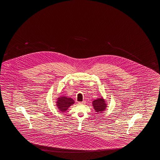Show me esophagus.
Returning <instances> with one entry per match:
<instances>
[{
    "label": "esophagus",
    "mask_w": 160,
    "mask_h": 160,
    "mask_svg": "<svg viewBox=\"0 0 160 160\" xmlns=\"http://www.w3.org/2000/svg\"><path fill=\"white\" fill-rule=\"evenodd\" d=\"M84 103V102H78V104H80V105H82Z\"/></svg>",
    "instance_id": "34e87169"
}]
</instances>
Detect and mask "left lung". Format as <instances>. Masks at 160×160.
<instances>
[{
    "label": "left lung",
    "mask_w": 160,
    "mask_h": 160,
    "mask_svg": "<svg viewBox=\"0 0 160 160\" xmlns=\"http://www.w3.org/2000/svg\"><path fill=\"white\" fill-rule=\"evenodd\" d=\"M92 105L97 113H101L104 112L107 108V103L102 97L97 98L92 102Z\"/></svg>",
    "instance_id": "left-lung-1"
}]
</instances>
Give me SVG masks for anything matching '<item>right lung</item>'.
I'll list each match as a JSON object with an SVG mask.
<instances>
[{"label": "right lung", "mask_w": 160, "mask_h": 160, "mask_svg": "<svg viewBox=\"0 0 160 160\" xmlns=\"http://www.w3.org/2000/svg\"><path fill=\"white\" fill-rule=\"evenodd\" d=\"M73 103H75V101L72 98L65 96H61L58 97L56 101V106L61 112L67 111Z\"/></svg>", "instance_id": "obj_1"}]
</instances>
